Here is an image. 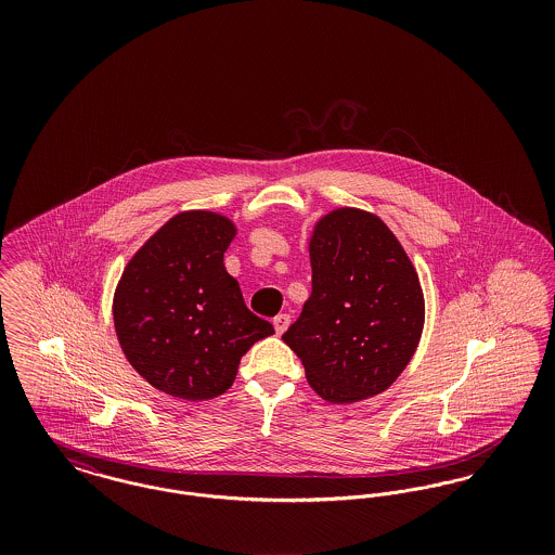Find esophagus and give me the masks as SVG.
Segmentation results:
<instances>
[{
	"mask_svg": "<svg viewBox=\"0 0 555 555\" xmlns=\"http://www.w3.org/2000/svg\"><path fill=\"white\" fill-rule=\"evenodd\" d=\"M289 322V314H279V317H274V320H272V324H274V331H276V335H283V333L287 331Z\"/></svg>",
	"mask_w": 555,
	"mask_h": 555,
	"instance_id": "34e87169",
	"label": "esophagus"
}]
</instances>
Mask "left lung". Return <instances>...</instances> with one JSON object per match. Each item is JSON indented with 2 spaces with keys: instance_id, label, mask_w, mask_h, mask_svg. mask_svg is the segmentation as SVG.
Returning a JSON list of instances; mask_svg holds the SVG:
<instances>
[{
  "instance_id": "8db88e82",
  "label": "left lung",
  "mask_w": 555,
  "mask_h": 555,
  "mask_svg": "<svg viewBox=\"0 0 555 555\" xmlns=\"http://www.w3.org/2000/svg\"><path fill=\"white\" fill-rule=\"evenodd\" d=\"M310 264V299L283 341L326 401L385 391L423 333V289L410 258L380 218L341 208L318 222Z\"/></svg>"
}]
</instances>
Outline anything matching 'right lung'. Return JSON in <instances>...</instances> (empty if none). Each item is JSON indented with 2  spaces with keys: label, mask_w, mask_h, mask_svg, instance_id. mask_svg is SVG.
Segmentation results:
<instances>
[{
  "label": "right lung",
  "mask_w": 555,
  "mask_h": 555,
  "mask_svg": "<svg viewBox=\"0 0 555 555\" xmlns=\"http://www.w3.org/2000/svg\"><path fill=\"white\" fill-rule=\"evenodd\" d=\"M233 238V222L220 214H179L120 276L114 295L118 341L132 369L168 396H222L247 349L274 333L268 320L249 312L224 268Z\"/></svg>",
  "instance_id": "right-lung-1"
}]
</instances>
